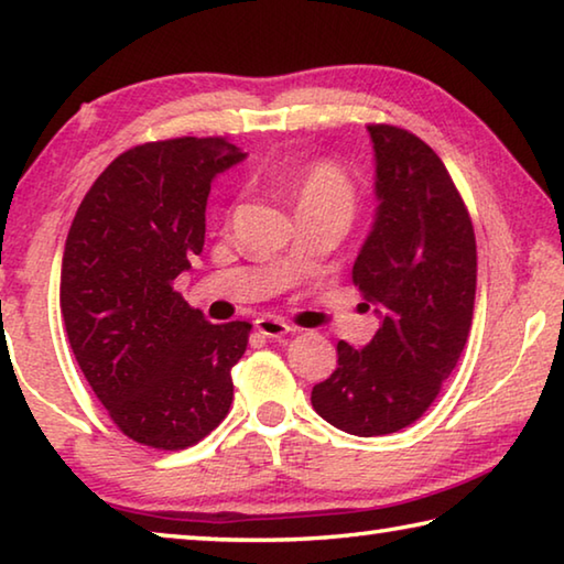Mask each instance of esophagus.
I'll list each match as a JSON object with an SVG mask.
<instances>
[{
	"instance_id": "34e87169",
	"label": "esophagus",
	"mask_w": 564,
	"mask_h": 564,
	"mask_svg": "<svg viewBox=\"0 0 564 564\" xmlns=\"http://www.w3.org/2000/svg\"><path fill=\"white\" fill-rule=\"evenodd\" d=\"M256 330H259L261 336H265V338H283V336H289L293 328L289 326V323H283L279 318L263 316V318L256 321Z\"/></svg>"
}]
</instances>
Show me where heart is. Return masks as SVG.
Wrapping results in <instances>:
<instances>
[{
	"mask_svg": "<svg viewBox=\"0 0 564 564\" xmlns=\"http://www.w3.org/2000/svg\"><path fill=\"white\" fill-rule=\"evenodd\" d=\"M293 196L301 214L333 212L346 218H350L358 202V191L348 171L328 159L313 161L295 176Z\"/></svg>",
	"mask_w": 564,
	"mask_h": 564,
	"instance_id": "1",
	"label": "heart"
}]
</instances>
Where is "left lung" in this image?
Listing matches in <instances>:
<instances>
[{
  "instance_id": "1",
  "label": "left lung",
  "mask_w": 564,
  "mask_h": 564,
  "mask_svg": "<svg viewBox=\"0 0 564 564\" xmlns=\"http://www.w3.org/2000/svg\"><path fill=\"white\" fill-rule=\"evenodd\" d=\"M368 131L380 206L352 283L383 323L366 348L340 340L338 368L311 393L323 420L360 437L403 431L441 395L470 333L477 281L470 214L441 156L393 123Z\"/></svg>"
}]
</instances>
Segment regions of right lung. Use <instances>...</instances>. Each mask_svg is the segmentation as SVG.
<instances>
[{
  "instance_id": "1",
  "label": "right lung",
  "mask_w": 564,
  "mask_h": 564,
  "mask_svg": "<svg viewBox=\"0 0 564 564\" xmlns=\"http://www.w3.org/2000/svg\"><path fill=\"white\" fill-rule=\"evenodd\" d=\"M243 156L226 137L123 151L66 236L59 305L74 358L113 425L156 451L204 441L231 408L251 323L214 326L174 281L204 251L214 176Z\"/></svg>"
}]
</instances>
